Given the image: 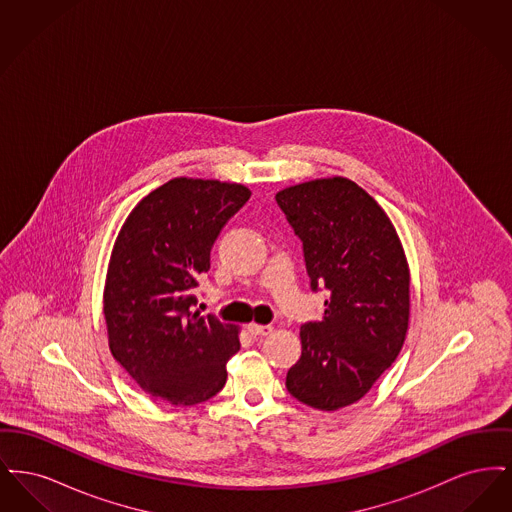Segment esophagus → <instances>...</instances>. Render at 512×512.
<instances>
[{"label":"esophagus","mask_w":512,"mask_h":512,"mask_svg":"<svg viewBox=\"0 0 512 512\" xmlns=\"http://www.w3.org/2000/svg\"><path fill=\"white\" fill-rule=\"evenodd\" d=\"M272 326H265V324H257V322H251V324H247V332L251 334V336H268V334H272Z\"/></svg>","instance_id":"34e87169"}]
</instances>
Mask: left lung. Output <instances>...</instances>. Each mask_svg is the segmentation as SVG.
Returning a JSON list of instances; mask_svg holds the SVG:
<instances>
[{
	"label": "left lung",
	"instance_id": "left-lung-1",
	"mask_svg": "<svg viewBox=\"0 0 512 512\" xmlns=\"http://www.w3.org/2000/svg\"><path fill=\"white\" fill-rule=\"evenodd\" d=\"M276 201L303 242L324 317L303 324L286 388L318 411L363 399L397 359L411 318V270L386 211L343 176L288 186Z\"/></svg>",
	"mask_w": 512,
	"mask_h": 512
}]
</instances>
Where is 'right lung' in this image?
I'll return each mask as SVG.
<instances>
[{"label": "right lung", "instance_id": "right-lung-1", "mask_svg": "<svg viewBox=\"0 0 512 512\" xmlns=\"http://www.w3.org/2000/svg\"><path fill=\"white\" fill-rule=\"evenodd\" d=\"M251 197L244 184L178 176L130 211L115 240L103 317L111 355L151 397L192 407L226 384L240 330L192 311L222 226Z\"/></svg>", "mask_w": 512, "mask_h": 512}]
</instances>
